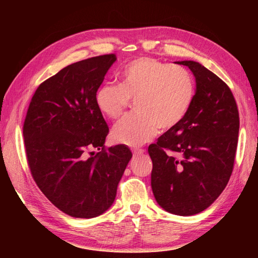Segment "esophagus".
<instances>
[{
  "instance_id": "1",
  "label": "esophagus",
  "mask_w": 258,
  "mask_h": 258,
  "mask_svg": "<svg viewBox=\"0 0 258 258\" xmlns=\"http://www.w3.org/2000/svg\"><path fill=\"white\" fill-rule=\"evenodd\" d=\"M144 153V150H134L133 154L134 156H139V155H142Z\"/></svg>"
}]
</instances>
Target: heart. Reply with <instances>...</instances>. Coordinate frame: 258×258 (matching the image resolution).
I'll list each match as a JSON object with an SVG mask.
<instances>
[{
	"label": "heart",
	"mask_w": 258,
	"mask_h": 258,
	"mask_svg": "<svg viewBox=\"0 0 258 258\" xmlns=\"http://www.w3.org/2000/svg\"><path fill=\"white\" fill-rule=\"evenodd\" d=\"M120 85L103 84L95 94L96 106L108 118H118L135 101L134 115L122 118L112 130L118 144L138 147L157 130L168 131L182 122L191 105L194 80L187 69L151 57L127 63L118 74Z\"/></svg>",
	"instance_id": "b5f03b06"
}]
</instances>
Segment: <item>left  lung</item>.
Masks as SVG:
<instances>
[{
  "instance_id": "8db88e82",
  "label": "left lung",
  "mask_w": 258,
  "mask_h": 258,
  "mask_svg": "<svg viewBox=\"0 0 258 258\" xmlns=\"http://www.w3.org/2000/svg\"><path fill=\"white\" fill-rule=\"evenodd\" d=\"M195 76L187 114L149 146L151 185L157 204L179 216L210 207L231 177L237 149L239 116L229 87L202 64L175 62Z\"/></svg>"
}]
</instances>
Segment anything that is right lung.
<instances>
[{
	"label": "right lung",
	"mask_w": 258,
	"mask_h": 258,
	"mask_svg": "<svg viewBox=\"0 0 258 258\" xmlns=\"http://www.w3.org/2000/svg\"><path fill=\"white\" fill-rule=\"evenodd\" d=\"M114 54L91 57L62 69L37 87L23 126L32 176L48 201L76 218L106 212L132 152L125 145L104 150L107 124L95 94ZM102 151L95 156L90 151Z\"/></svg>",
	"instance_id": "add662e5"
}]
</instances>
